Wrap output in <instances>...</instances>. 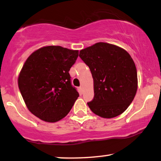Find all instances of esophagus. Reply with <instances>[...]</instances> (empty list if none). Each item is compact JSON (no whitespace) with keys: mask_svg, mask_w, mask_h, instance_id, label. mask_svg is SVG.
Returning a JSON list of instances; mask_svg holds the SVG:
<instances>
[{"mask_svg":"<svg viewBox=\"0 0 161 161\" xmlns=\"http://www.w3.org/2000/svg\"><path fill=\"white\" fill-rule=\"evenodd\" d=\"M80 91L81 93H83V92H84V88H83L82 86H81V87H80Z\"/></svg>","mask_w":161,"mask_h":161,"instance_id":"obj_1","label":"esophagus"}]
</instances>
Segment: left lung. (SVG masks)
I'll list each match as a JSON object with an SVG mask.
<instances>
[{
  "instance_id": "1",
  "label": "left lung",
  "mask_w": 161,
  "mask_h": 161,
  "mask_svg": "<svg viewBox=\"0 0 161 161\" xmlns=\"http://www.w3.org/2000/svg\"><path fill=\"white\" fill-rule=\"evenodd\" d=\"M90 68L94 98L87 105L95 114L111 119L124 113L137 90V72L129 53L115 45L97 42L80 51Z\"/></svg>"
}]
</instances>
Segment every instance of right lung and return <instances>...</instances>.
I'll list each match as a JSON object with an SVG mask.
<instances>
[{"label":"right lung","instance_id":"right-lung-1","mask_svg":"<svg viewBox=\"0 0 161 161\" xmlns=\"http://www.w3.org/2000/svg\"><path fill=\"white\" fill-rule=\"evenodd\" d=\"M79 50L61 46H45L26 60L18 77L19 90L27 108L46 122L64 118L79 97L69 71Z\"/></svg>","mask_w":161,"mask_h":161}]
</instances>
